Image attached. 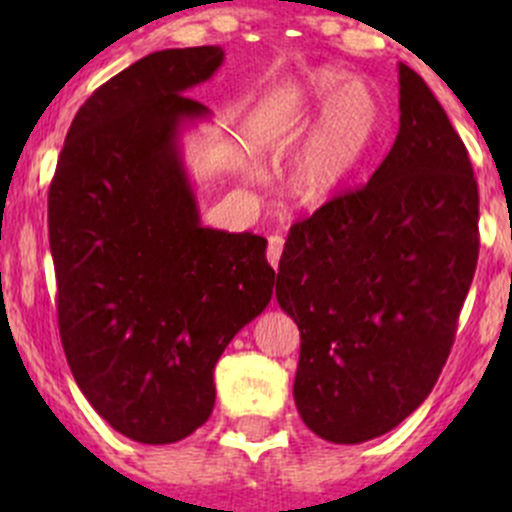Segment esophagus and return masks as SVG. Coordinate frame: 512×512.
<instances>
[{"mask_svg":"<svg viewBox=\"0 0 512 512\" xmlns=\"http://www.w3.org/2000/svg\"><path fill=\"white\" fill-rule=\"evenodd\" d=\"M282 250H285V240H282V235H270V240H267V262H270L275 270L280 267Z\"/></svg>","mask_w":512,"mask_h":512,"instance_id":"34e87169","label":"esophagus"}]
</instances>
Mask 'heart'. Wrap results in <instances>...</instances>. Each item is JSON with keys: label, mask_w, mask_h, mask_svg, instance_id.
<instances>
[{"label": "heart", "mask_w": 512, "mask_h": 512, "mask_svg": "<svg viewBox=\"0 0 512 512\" xmlns=\"http://www.w3.org/2000/svg\"><path fill=\"white\" fill-rule=\"evenodd\" d=\"M329 69L312 71L282 101V123L294 128L322 103L289 170V185L302 205L329 203L374 146L381 126V101L366 81Z\"/></svg>", "instance_id": "b5f03b06"}]
</instances>
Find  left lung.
<instances>
[{"mask_svg":"<svg viewBox=\"0 0 512 512\" xmlns=\"http://www.w3.org/2000/svg\"><path fill=\"white\" fill-rule=\"evenodd\" d=\"M399 136L369 183L289 230L277 302L299 327L294 404L332 443L381 436L436 386L478 262V183L426 81L399 66Z\"/></svg>","mask_w":512,"mask_h":512,"instance_id":"obj_1","label":"left lung"}]
</instances>
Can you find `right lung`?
<instances>
[{"label": "right lung", "mask_w": 512, "mask_h": 512, "mask_svg": "<svg viewBox=\"0 0 512 512\" xmlns=\"http://www.w3.org/2000/svg\"><path fill=\"white\" fill-rule=\"evenodd\" d=\"M220 46L143 56L86 98L49 185L66 361L89 404L138 443H175L213 414V371L270 304L267 240L203 227L178 151L185 96Z\"/></svg>", "instance_id": "right-lung-1"}]
</instances>
